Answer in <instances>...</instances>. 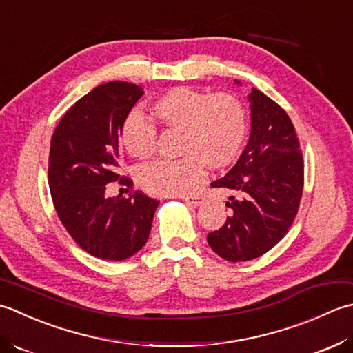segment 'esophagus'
<instances>
[{
    "instance_id": "obj_1",
    "label": "esophagus",
    "mask_w": 353,
    "mask_h": 353,
    "mask_svg": "<svg viewBox=\"0 0 353 353\" xmlns=\"http://www.w3.org/2000/svg\"><path fill=\"white\" fill-rule=\"evenodd\" d=\"M183 199L185 201L187 204L196 207V205H199V204H203L204 195H203V193H190V195H184Z\"/></svg>"
}]
</instances>
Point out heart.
<instances>
[{"label":"heart","mask_w":353,"mask_h":353,"mask_svg":"<svg viewBox=\"0 0 353 353\" xmlns=\"http://www.w3.org/2000/svg\"><path fill=\"white\" fill-rule=\"evenodd\" d=\"M155 120L164 129L181 132L178 160H158L140 170V184L158 195H181L203 181L207 164L221 169L233 163L245 143L247 108L232 92H208L178 86L152 103ZM121 145L128 154L149 158L158 145L157 128L139 112L121 126Z\"/></svg>","instance_id":"heart-1"}]
</instances>
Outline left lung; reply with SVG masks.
<instances>
[{
	"instance_id": "1",
	"label": "left lung",
	"mask_w": 353,
	"mask_h": 353,
	"mask_svg": "<svg viewBox=\"0 0 353 353\" xmlns=\"http://www.w3.org/2000/svg\"><path fill=\"white\" fill-rule=\"evenodd\" d=\"M251 134L234 168L212 183L233 193L232 214L207 234L210 248L228 262L261 257L283 239L303 195L305 164L290 116L256 88L250 92Z\"/></svg>"
}]
</instances>
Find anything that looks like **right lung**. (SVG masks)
Masks as SVG:
<instances>
[{"instance_id": "obj_1", "label": "right lung", "mask_w": 353, "mask_h": 353, "mask_svg": "<svg viewBox=\"0 0 353 353\" xmlns=\"http://www.w3.org/2000/svg\"><path fill=\"white\" fill-rule=\"evenodd\" d=\"M141 96V86L129 82L96 86L63 114L50 145L48 185L57 216L79 247L103 261H125L141 250L160 204L119 174L125 160L119 135ZM116 181L132 190L129 197L105 196V184Z\"/></svg>"}]
</instances>
